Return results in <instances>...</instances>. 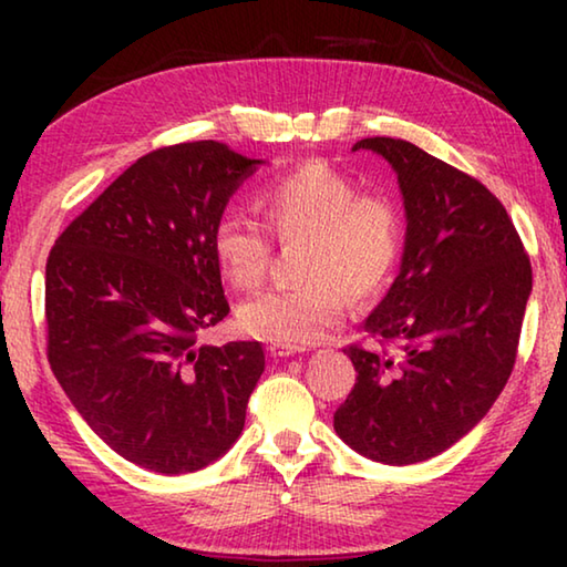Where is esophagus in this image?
Wrapping results in <instances>:
<instances>
[{
    "mask_svg": "<svg viewBox=\"0 0 567 567\" xmlns=\"http://www.w3.org/2000/svg\"><path fill=\"white\" fill-rule=\"evenodd\" d=\"M267 352L272 354V358H292V354L302 352V348H295V344H285V342H272Z\"/></svg>",
    "mask_w": 567,
    "mask_h": 567,
    "instance_id": "obj_1",
    "label": "esophagus"
}]
</instances>
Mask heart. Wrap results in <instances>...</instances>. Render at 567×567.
<instances>
[{
    "instance_id": "b5f03b06",
    "label": "heart",
    "mask_w": 567,
    "mask_h": 567,
    "mask_svg": "<svg viewBox=\"0 0 567 567\" xmlns=\"http://www.w3.org/2000/svg\"><path fill=\"white\" fill-rule=\"evenodd\" d=\"M257 203L282 245L302 239L297 275L305 282L239 305L245 332L285 344L318 342L344 320L348 292L364 302L390 285L405 249V215L390 195L360 192L340 169L305 162L267 182ZM213 257L229 285L252 290L265 280L272 243L260 225L225 215L213 229Z\"/></svg>"
}]
</instances>
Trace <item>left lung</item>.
Instances as JSON below:
<instances>
[{"mask_svg":"<svg viewBox=\"0 0 567 567\" xmlns=\"http://www.w3.org/2000/svg\"><path fill=\"white\" fill-rule=\"evenodd\" d=\"M398 172L408 229L400 272L344 348L358 370L334 433L360 455L412 465L445 453L511 378L533 270L491 189L405 140L368 137Z\"/></svg>","mask_w":567,"mask_h":567,"instance_id":"left-lung-1","label":"left lung"}]
</instances>
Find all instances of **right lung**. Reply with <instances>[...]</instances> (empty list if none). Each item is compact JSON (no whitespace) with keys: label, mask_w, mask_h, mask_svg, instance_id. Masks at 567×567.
<instances>
[{"label":"right lung","mask_w":567,"mask_h":567,"mask_svg":"<svg viewBox=\"0 0 567 567\" xmlns=\"http://www.w3.org/2000/svg\"><path fill=\"white\" fill-rule=\"evenodd\" d=\"M257 165L215 140L150 152L47 260L54 378L114 453L162 475L223 457L265 372L260 342L197 344L229 312L213 229Z\"/></svg>","instance_id":"1"}]
</instances>
